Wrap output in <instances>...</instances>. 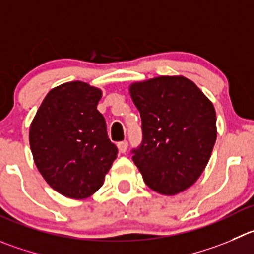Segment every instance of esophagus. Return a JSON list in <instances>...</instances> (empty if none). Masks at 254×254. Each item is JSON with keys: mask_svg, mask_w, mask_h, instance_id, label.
Returning <instances> with one entry per match:
<instances>
[{"mask_svg": "<svg viewBox=\"0 0 254 254\" xmlns=\"http://www.w3.org/2000/svg\"><path fill=\"white\" fill-rule=\"evenodd\" d=\"M117 147H118V151H120L121 153H125V152L127 151V148H128V142H127V141L118 142Z\"/></svg>", "mask_w": 254, "mask_h": 254, "instance_id": "esophagus-1", "label": "esophagus"}]
</instances>
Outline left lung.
<instances>
[{"label": "left lung", "instance_id": "8db88e82", "mask_svg": "<svg viewBox=\"0 0 254 254\" xmlns=\"http://www.w3.org/2000/svg\"><path fill=\"white\" fill-rule=\"evenodd\" d=\"M142 120L132 159L149 188L173 195L199 178L217 138L216 111L190 79L161 76L129 87Z\"/></svg>", "mask_w": 254, "mask_h": 254}]
</instances>
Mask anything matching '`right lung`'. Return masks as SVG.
<instances>
[{"mask_svg": "<svg viewBox=\"0 0 254 254\" xmlns=\"http://www.w3.org/2000/svg\"><path fill=\"white\" fill-rule=\"evenodd\" d=\"M101 89L81 81L51 89L30 127L38 171L55 190L83 199L102 187L117 158L105 117L98 112Z\"/></svg>", "mask_w": 254, "mask_h": 254, "instance_id": "right-lung-1", "label": "right lung"}]
</instances>
